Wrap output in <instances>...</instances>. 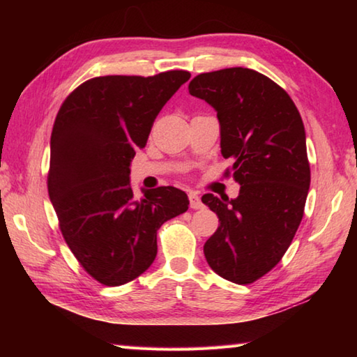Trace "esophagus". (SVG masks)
Masks as SVG:
<instances>
[{
	"label": "esophagus",
	"mask_w": 357,
	"mask_h": 357,
	"mask_svg": "<svg viewBox=\"0 0 357 357\" xmlns=\"http://www.w3.org/2000/svg\"><path fill=\"white\" fill-rule=\"evenodd\" d=\"M189 202H190L192 209H202L203 208L202 198L198 197V193H195V192H189Z\"/></svg>",
	"instance_id": "34e87169"
}]
</instances>
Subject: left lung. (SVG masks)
Listing matches in <instances>:
<instances>
[{"label": "left lung", "mask_w": 357, "mask_h": 357, "mask_svg": "<svg viewBox=\"0 0 357 357\" xmlns=\"http://www.w3.org/2000/svg\"><path fill=\"white\" fill-rule=\"evenodd\" d=\"M189 93L217 112L220 153L233 160L241 185L231 200L203 195L220 222L204 257L215 274L247 285L280 261L304 215L310 187L304 123L279 84L252 69L200 74Z\"/></svg>", "instance_id": "left-lung-1"}]
</instances>
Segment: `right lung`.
<instances>
[{
  "label": "right lung",
  "mask_w": 357,
  "mask_h": 357,
  "mask_svg": "<svg viewBox=\"0 0 357 357\" xmlns=\"http://www.w3.org/2000/svg\"><path fill=\"white\" fill-rule=\"evenodd\" d=\"M187 70L154 77L107 75L80 84L56 114L50 140L48 195L69 249L107 287L143 274L157 255V229L189 209L176 187L130 184L135 151L144 148L157 114Z\"/></svg>",
  "instance_id": "right-lung-1"
}]
</instances>
